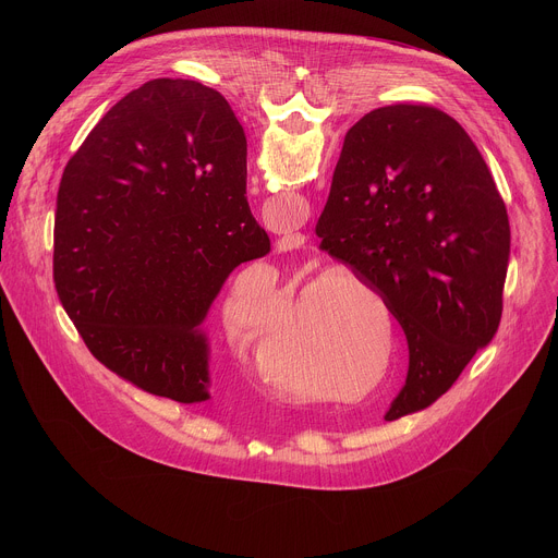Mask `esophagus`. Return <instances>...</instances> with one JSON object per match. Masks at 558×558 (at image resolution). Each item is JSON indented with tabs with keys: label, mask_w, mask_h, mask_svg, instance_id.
Instances as JSON below:
<instances>
[{
	"label": "esophagus",
	"mask_w": 558,
	"mask_h": 558,
	"mask_svg": "<svg viewBox=\"0 0 558 558\" xmlns=\"http://www.w3.org/2000/svg\"><path fill=\"white\" fill-rule=\"evenodd\" d=\"M302 245H304V235H300V233L282 235L280 241H278V252H282V254H287V252H295V250H300Z\"/></svg>",
	"instance_id": "1"
}]
</instances>
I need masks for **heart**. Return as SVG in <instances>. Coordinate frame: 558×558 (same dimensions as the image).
I'll list each match as a JSON object with an SVG mask.
<instances>
[{"mask_svg": "<svg viewBox=\"0 0 558 558\" xmlns=\"http://www.w3.org/2000/svg\"><path fill=\"white\" fill-rule=\"evenodd\" d=\"M336 287L364 289V282L349 271H333V274H327L325 278L313 280L300 293V298L291 311L293 329H304V325L308 320V313L313 311V302L317 298L331 293ZM304 360L323 377L344 379L347 371L351 366L362 368L366 357L360 353V347L351 338H347L342 331H331V333H325L317 338L313 344H306ZM256 364H258L260 379H265L271 386L291 390V392H302L311 386V379L295 366V357L274 349V344L267 340V336L256 340ZM323 377H317V381H320Z\"/></svg>", "mask_w": 558, "mask_h": 558, "instance_id": "heart-1", "label": "heart"}]
</instances>
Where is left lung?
<instances>
[{
    "label": "left lung",
    "instance_id": "8db88e82",
    "mask_svg": "<svg viewBox=\"0 0 558 558\" xmlns=\"http://www.w3.org/2000/svg\"><path fill=\"white\" fill-rule=\"evenodd\" d=\"M315 235L375 289L409 340L386 420L428 409L501 323L510 220L468 132L430 106L364 114L344 136Z\"/></svg>",
    "mask_w": 558,
    "mask_h": 558
}]
</instances>
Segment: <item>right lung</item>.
<instances>
[{
	"instance_id": "right-lung-1",
	"label": "right lung",
	"mask_w": 558,
	"mask_h": 558,
	"mask_svg": "<svg viewBox=\"0 0 558 558\" xmlns=\"http://www.w3.org/2000/svg\"><path fill=\"white\" fill-rule=\"evenodd\" d=\"M269 250L247 203L245 132L198 82L128 93L63 170L57 295L90 353L149 395L209 400L201 323L225 278Z\"/></svg>"
}]
</instances>
